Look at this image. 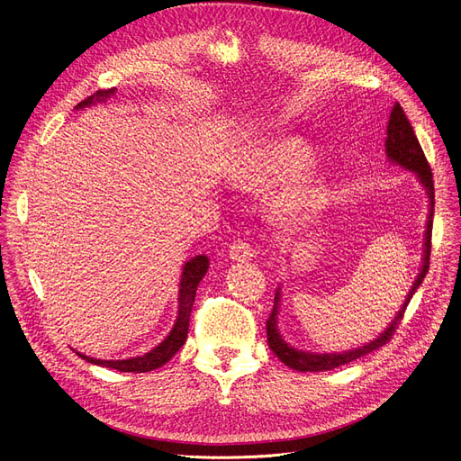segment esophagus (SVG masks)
<instances>
[{"mask_svg": "<svg viewBox=\"0 0 461 461\" xmlns=\"http://www.w3.org/2000/svg\"><path fill=\"white\" fill-rule=\"evenodd\" d=\"M228 256L231 261L245 263L254 258V249L247 243V240H235V243L228 250Z\"/></svg>", "mask_w": 461, "mask_h": 461, "instance_id": "1", "label": "esophagus"}]
</instances>
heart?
I'll list each match as a JSON object with an SVG mask.
<instances>
[{
	"instance_id": "1",
	"label": "heart",
	"mask_w": 461,
	"mask_h": 461,
	"mask_svg": "<svg viewBox=\"0 0 461 461\" xmlns=\"http://www.w3.org/2000/svg\"><path fill=\"white\" fill-rule=\"evenodd\" d=\"M310 157V143L299 136L265 140L240 162L235 181L243 190L261 194L292 176L273 198L269 216L284 230H299L312 222L327 202V177L318 164L296 174Z\"/></svg>"
}]
</instances>
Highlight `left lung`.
Instances as JSON below:
<instances>
[{
  "label": "left lung",
  "mask_w": 461,
  "mask_h": 461,
  "mask_svg": "<svg viewBox=\"0 0 461 461\" xmlns=\"http://www.w3.org/2000/svg\"><path fill=\"white\" fill-rule=\"evenodd\" d=\"M384 151H386V158L393 164H398L409 172H413L417 176V179L420 181V185L424 186L426 194H428V202H429V209H428V222H426V231H424V245H422V265L420 271L411 285L409 294L402 304V308L396 312L394 320L389 323L377 338L370 340L368 344H362L358 348L348 349V351H334V353H313V351H304V349H297L292 344H287L280 330H278V312H280V299H282V287L276 289L275 294V306L271 316L267 320V342L271 351L284 362L285 366L299 370V372H325V370H334L342 365H348L351 360H357L360 357H365L375 349H379L381 346H384L386 342L391 340L398 323L403 318V312L409 304V301L413 299V295L417 294V289L420 287L428 267H429V250H431V224H433V176L429 164L424 157V151L420 148V143L415 136L413 127H411L409 119L405 117L402 106L396 103L391 117H389V125H386V138H384Z\"/></svg>",
  "instance_id": "left-lung-1"
}]
</instances>
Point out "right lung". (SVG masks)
Returning <instances> with one entry per match:
<instances>
[{"label": "right lung", "mask_w": 461, "mask_h": 461, "mask_svg": "<svg viewBox=\"0 0 461 461\" xmlns=\"http://www.w3.org/2000/svg\"><path fill=\"white\" fill-rule=\"evenodd\" d=\"M115 87L112 89H103V91H96L95 95L87 96L86 101H82L77 110L91 106L95 103H106L110 96L115 95ZM209 269V258L200 254V256H194L192 259H188L183 267L181 273V282H179V308H177V320L169 330V334L164 338V340L153 348L149 353L140 355V357H131V358H123V360H103V358H93L87 357L84 353H78L84 360L91 362V365L96 366H106L117 372H134V374H143V372H151L157 370L160 366H164L166 362L172 358L186 342V336H188V321H190V312H192V304H194V297H196V289L198 284L202 282V278L205 276Z\"/></svg>", "instance_id": "right-lung-1"}]
</instances>
